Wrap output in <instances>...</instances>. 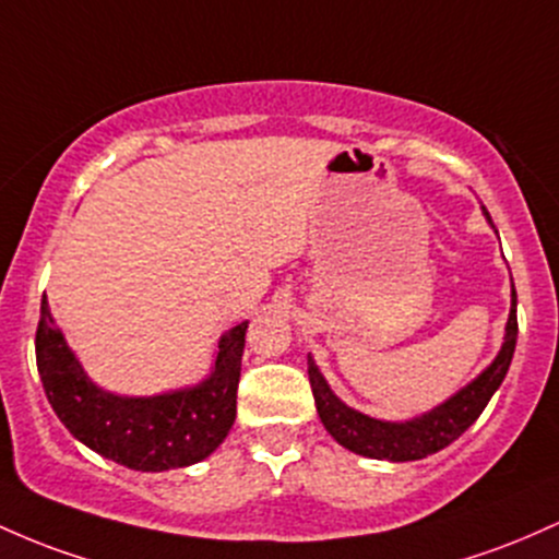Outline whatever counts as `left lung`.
<instances>
[{
    "instance_id": "1",
    "label": "left lung",
    "mask_w": 559,
    "mask_h": 559,
    "mask_svg": "<svg viewBox=\"0 0 559 559\" xmlns=\"http://www.w3.org/2000/svg\"><path fill=\"white\" fill-rule=\"evenodd\" d=\"M483 216L493 227L491 216L483 209ZM518 296L515 285H512V306L510 317H507L504 343H501L497 359L488 364L486 369L475 380H469L465 388L449 396L443 404L432 406L425 415L404 419V423H391V419L369 417L364 412L350 409L341 399L332 393L330 382L319 372L317 361L309 354V380L313 401H317V412L322 425L335 438L341 447H346L354 454L369 456V460H388V462H415L425 460L428 454L447 449L451 441L465 432L486 404L491 401L493 393L499 391L501 380H504L507 369H510L512 354H515L518 343Z\"/></svg>"
}]
</instances>
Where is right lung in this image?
<instances>
[{
  "mask_svg": "<svg viewBox=\"0 0 559 559\" xmlns=\"http://www.w3.org/2000/svg\"><path fill=\"white\" fill-rule=\"evenodd\" d=\"M246 330L240 322L218 337L211 374L198 385L118 396L86 374L41 296L36 367L55 415L76 441L123 467L163 473L203 462L235 425Z\"/></svg>",
  "mask_w": 559,
  "mask_h": 559,
  "instance_id": "obj_1",
  "label": "right lung"
}]
</instances>
